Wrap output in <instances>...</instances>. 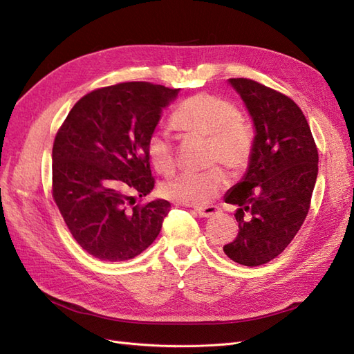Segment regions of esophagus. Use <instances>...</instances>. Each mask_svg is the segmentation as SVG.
<instances>
[{
	"instance_id": "obj_1",
	"label": "esophagus",
	"mask_w": 354,
	"mask_h": 354,
	"mask_svg": "<svg viewBox=\"0 0 354 354\" xmlns=\"http://www.w3.org/2000/svg\"><path fill=\"white\" fill-rule=\"evenodd\" d=\"M201 217H205V218H208V217H212L214 214H216L217 211H218V208L217 207H214V205H211V207H201V208H196L195 209Z\"/></svg>"
}]
</instances>
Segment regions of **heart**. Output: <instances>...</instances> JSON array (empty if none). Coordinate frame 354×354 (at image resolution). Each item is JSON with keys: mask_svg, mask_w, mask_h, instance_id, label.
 Listing matches in <instances>:
<instances>
[{"mask_svg": "<svg viewBox=\"0 0 354 354\" xmlns=\"http://www.w3.org/2000/svg\"><path fill=\"white\" fill-rule=\"evenodd\" d=\"M171 124L187 134L208 138V162H221L233 173L250 164L254 152V133L241 121L238 106L214 94H196L181 103ZM147 156L153 168L169 174L174 168V149L165 131L147 137ZM226 186V174L218 167L203 173H180L160 186L165 198L192 207L207 205Z\"/></svg>", "mask_w": 354, "mask_h": 354, "instance_id": "1", "label": "heart"}]
</instances>
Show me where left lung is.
Instances as JSON below:
<instances>
[{
  "label": "left lung",
  "instance_id": "obj_1",
  "mask_svg": "<svg viewBox=\"0 0 354 354\" xmlns=\"http://www.w3.org/2000/svg\"><path fill=\"white\" fill-rule=\"evenodd\" d=\"M254 124L248 168L224 201L239 207L238 236L224 245L234 263L255 267L283 252L304 223L317 178V147L303 111L252 80L230 78Z\"/></svg>",
  "mask_w": 354,
  "mask_h": 354
}]
</instances>
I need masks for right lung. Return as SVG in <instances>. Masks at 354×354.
Listing matches in <instances>:
<instances>
[{"label": "right lung", "instance_id": "add662e5", "mask_svg": "<svg viewBox=\"0 0 354 354\" xmlns=\"http://www.w3.org/2000/svg\"><path fill=\"white\" fill-rule=\"evenodd\" d=\"M180 90L122 82L75 103L53 145V198L69 232L90 255L125 261L156 239L165 199L130 207L152 192L147 137Z\"/></svg>", "mask_w": 354, "mask_h": 354}]
</instances>
